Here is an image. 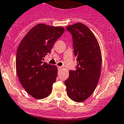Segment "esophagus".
<instances>
[{
  "label": "esophagus",
  "mask_w": 124,
  "mask_h": 124,
  "mask_svg": "<svg viewBox=\"0 0 124 124\" xmlns=\"http://www.w3.org/2000/svg\"><path fill=\"white\" fill-rule=\"evenodd\" d=\"M57 69H58L59 70H61L62 69V67H60V66H58V67H57Z\"/></svg>",
  "instance_id": "obj_1"
}]
</instances>
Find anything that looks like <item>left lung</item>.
Wrapping results in <instances>:
<instances>
[{
    "instance_id": "8db88e82",
    "label": "left lung",
    "mask_w": 124,
    "mask_h": 124,
    "mask_svg": "<svg viewBox=\"0 0 124 124\" xmlns=\"http://www.w3.org/2000/svg\"><path fill=\"white\" fill-rule=\"evenodd\" d=\"M72 35L74 54L77 65L69 71L65 81L67 93L76 102L87 99L95 89L101 73V54L100 46L92 31L81 23L66 27Z\"/></svg>"
}]
</instances>
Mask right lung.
<instances>
[{
    "mask_svg": "<svg viewBox=\"0 0 124 124\" xmlns=\"http://www.w3.org/2000/svg\"><path fill=\"white\" fill-rule=\"evenodd\" d=\"M64 31L62 27L39 24L19 43L16 57L17 75L25 91L35 99H45L51 93L57 68L42 61Z\"/></svg>",
    "mask_w": 124,
    "mask_h": 124,
    "instance_id": "right-lung-1",
    "label": "right lung"
}]
</instances>
